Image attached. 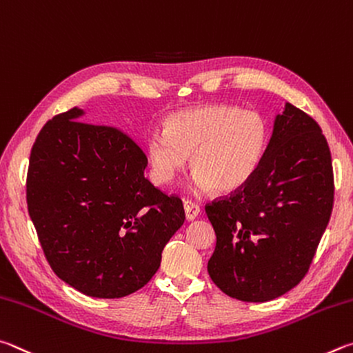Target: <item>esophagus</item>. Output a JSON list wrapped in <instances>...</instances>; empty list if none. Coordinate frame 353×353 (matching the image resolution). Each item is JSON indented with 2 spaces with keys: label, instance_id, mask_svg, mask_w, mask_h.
Instances as JSON below:
<instances>
[{
  "label": "esophagus",
  "instance_id": "1",
  "mask_svg": "<svg viewBox=\"0 0 353 353\" xmlns=\"http://www.w3.org/2000/svg\"><path fill=\"white\" fill-rule=\"evenodd\" d=\"M184 214H186V219L189 221L190 220H195L196 217H199V214H200V206L195 205L194 201L186 200V201H184Z\"/></svg>",
  "mask_w": 353,
  "mask_h": 353
}]
</instances>
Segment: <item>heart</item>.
Returning <instances> with one entry per match:
<instances>
[{
  "instance_id": "heart-1",
  "label": "heart",
  "mask_w": 353,
  "mask_h": 353,
  "mask_svg": "<svg viewBox=\"0 0 353 353\" xmlns=\"http://www.w3.org/2000/svg\"><path fill=\"white\" fill-rule=\"evenodd\" d=\"M165 132L145 138L152 176L169 184L189 163L195 169L188 188L195 195L217 189L232 194L245 188L261 169L270 133L263 117L230 105H201L172 113Z\"/></svg>"
}]
</instances>
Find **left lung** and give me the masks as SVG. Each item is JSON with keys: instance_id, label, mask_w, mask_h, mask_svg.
I'll use <instances>...</instances> for the list:
<instances>
[{"instance_id": "1", "label": "left lung", "mask_w": 353, "mask_h": 353, "mask_svg": "<svg viewBox=\"0 0 353 353\" xmlns=\"http://www.w3.org/2000/svg\"><path fill=\"white\" fill-rule=\"evenodd\" d=\"M333 206L329 145L316 122L285 102L256 176L206 206L217 245L208 273L221 292L267 302L298 285Z\"/></svg>"}]
</instances>
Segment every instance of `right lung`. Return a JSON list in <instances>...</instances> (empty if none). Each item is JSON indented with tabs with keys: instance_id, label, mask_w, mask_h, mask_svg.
<instances>
[{
	"instance_id": "right-lung-1",
	"label": "right lung",
	"mask_w": 353,
	"mask_h": 353,
	"mask_svg": "<svg viewBox=\"0 0 353 353\" xmlns=\"http://www.w3.org/2000/svg\"><path fill=\"white\" fill-rule=\"evenodd\" d=\"M80 107L52 117L30 152L26 199L49 265L91 298L138 292L184 223L183 203L144 176L147 158L119 130L83 121Z\"/></svg>"
}]
</instances>
